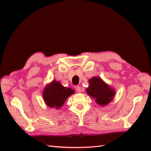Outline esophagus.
I'll use <instances>...</instances> for the list:
<instances>
[{
    "mask_svg": "<svg viewBox=\"0 0 151 151\" xmlns=\"http://www.w3.org/2000/svg\"><path fill=\"white\" fill-rule=\"evenodd\" d=\"M75 89H76V91H77L78 93H81V88L80 87V86H76L75 87Z\"/></svg>",
    "mask_w": 151,
    "mask_h": 151,
    "instance_id": "34e87169",
    "label": "esophagus"
}]
</instances>
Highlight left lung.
<instances>
[{
    "label": "left lung",
    "mask_w": 151,
    "mask_h": 151,
    "mask_svg": "<svg viewBox=\"0 0 151 151\" xmlns=\"http://www.w3.org/2000/svg\"><path fill=\"white\" fill-rule=\"evenodd\" d=\"M86 91L88 95L102 106L110 103L115 95V89L98 76H93L89 80V87Z\"/></svg>",
    "instance_id": "obj_1"
}]
</instances>
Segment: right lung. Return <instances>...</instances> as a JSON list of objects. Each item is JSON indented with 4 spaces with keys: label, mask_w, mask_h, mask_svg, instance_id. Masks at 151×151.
<instances>
[{
    "label": "right lung",
    "mask_w": 151,
    "mask_h": 151,
    "mask_svg": "<svg viewBox=\"0 0 151 151\" xmlns=\"http://www.w3.org/2000/svg\"><path fill=\"white\" fill-rule=\"evenodd\" d=\"M75 93L74 89L64 87L59 81L53 80L44 88L43 98L48 106L58 110L62 107L67 98Z\"/></svg>",
    "instance_id": "right-lung-1"
}]
</instances>
